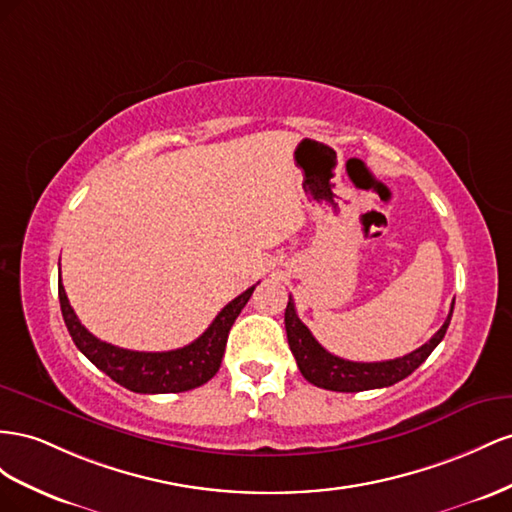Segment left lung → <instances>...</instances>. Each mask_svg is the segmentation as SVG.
I'll return each mask as SVG.
<instances>
[{
	"label": "left lung",
	"instance_id": "8db88e82",
	"mask_svg": "<svg viewBox=\"0 0 512 512\" xmlns=\"http://www.w3.org/2000/svg\"><path fill=\"white\" fill-rule=\"evenodd\" d=\"M452 309L444 321V326L437 330L433 337L412 354L384 362H354L330 354L328 349L321 347L311 330L302 324V319L296 313L294 300L289 296L287 309H285V330H287V343L291 354H294L298 369L304 375L306 382H311L317 388H326L334 392H360V390H373V388H386L401 382L407 375H412L422 362L429 358L433 349L440 345L444 334L448 330Z\"/></svg>",
	"mask_w": 512,
	"mask_h": 512
}]
</instances>
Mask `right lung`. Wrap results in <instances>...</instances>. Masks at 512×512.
I'll return each instance as SVG.
<instances>
[{
	"mask_svg": "<svg viewBox=\"0 0 512 512\" xmlns=\"http://www.w3.org/2000/svg\"><path fill=\"white\" fill-rule=\"evenodd\" d=\"M57 291H60L66 328L87 360L128 390L141 394H167L203 386L221 369L229 330L248 298L253 296L255 285L233 298L199 339L180 349H171V352H133V349L115 347L96 339L90 330L81 326L79 317L72 311L62 281L57 283Z\"/></svg>",
	"mask_w": 512,
	"mask_h": 512,
	"instance_id": "right-lung-1",
	"label": "right lung"
}]
</instances>
